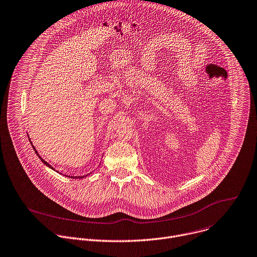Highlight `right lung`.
Returning a JSON list of instances; mask_svg holds the SVG:
<instances>
[{
    "label": "right lung",
    "instance_id": "1",
    "mask_svg": "<svg viewBox=\"0 0 257 257\" xmlns=\"http://www.w3.org/2000/svg\"><path fill=\"white\" fill-rule=\"evenodd\" d=\"M32 147H33V149H34V151H35V153H36V154H37V155H38V157H39V158H40V160H41V161H42V162H43V163H44V164H45V165H47V166H48V167H51V168H52V169H53V167H52V166H51V165H50V164H49V163H48V162H46V161H45V160H44V159H43V158H42V157H41V156H40V155H39V154H38V152H37V151H36V149H35V147H34V146H33V145H32ZM87 176H88V175H87ZM84 177H85V176H84ZM84 177H71V178H74V179H82V178H84Z\"/></svg>",
    "mask_w": 257,
    "mask_h": 257
}]
</instances>
